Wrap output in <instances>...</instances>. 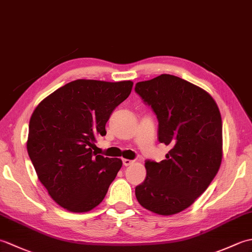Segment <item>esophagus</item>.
<instances>
[{
    "mask_svg": "<svg viewBox=\"0 0 252 252\" xmlns=\"http://www.w3.org/2000/svg\"><path fill=\"white\" fill-rule=\"evenodd\" d=\"M122 161H123V164H125L126 167H127V165H130V164L134 162L133 160H130V159H122Z\"/></svg>",
    "mask_w": 252,
    "mask_h": 252,
    "instance_id": "34e87169",
    "label": "esophagus"
}]
</instances>
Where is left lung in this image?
Wrapping results in <instances>:
<instances>
[{
  "mask_svg": "<svg viewBox=\"0 0 252 252\" xmlns=\"http://www.w3.org/2000/svg\"><path fill=\"white\" fill-rule=\"evenodd\" d=\"M135 91L157 115L159 142L170 147L164 160L145 162L136 199L156 215H176L195 202L220 169V110L207 91L172 74L137 82Z\"/></svg>",
  "mask_w": 252,
  "mask_h": 252,
  "instance_id": "obj_1",
  "label": "left lung"
}]
</instances>
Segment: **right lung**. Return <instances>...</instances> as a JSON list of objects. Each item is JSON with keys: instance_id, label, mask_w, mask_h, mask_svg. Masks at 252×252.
Returning <instances> with one entry per match:
<instances>
[{"instance_id": "right-lung-1", "label": "right lung", "mask_w": 252, "mask_h": 252, "mask_svg": "<svg viewBox=\"0 0 252 252\" xmlns=\"http://www.w3.org/2000/svg\"><path fill=\"white\" fill-rule=\"evenodd\" d=\"M132 81L79 79L57 89L30 118L27 151L52 199L70 212H88L103 201L122 167L119 158L93 153L106 135L111 112L130 95Z\"/></svg>"}]
</instances>
